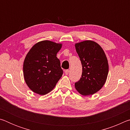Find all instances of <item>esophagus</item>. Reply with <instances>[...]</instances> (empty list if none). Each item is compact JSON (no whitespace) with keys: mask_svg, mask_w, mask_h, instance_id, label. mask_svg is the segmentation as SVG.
Here are the masks:
<instances>
[{"mask_svg":"<svg viewBox=\"0 0 130 130\" xmlns=\"http://www.w3.org/2000/svg\"><path fill=\"white\" fill-rule=\"evenodd\" d=\"M69 70H66L65 71V73L66 75H68V74H69Z\"/></svg>","mask_w":130,"mask_h":130,"instance_id":"esophagus-1","label":"esophagus"}]
</instances>
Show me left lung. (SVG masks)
Segmentation results:
<instances>
[{"instance_id":"8db88e82","label":"left lung","mask_w":130,"mask_h":130,"mask_svg":"<svg viewBox=\"0 0 130 130\" xmlns=\"http://www.w3.org/2000/svg\"><path fill=\"white\" fill-rule=\"evenodd\" d=\"M76 52L83 67L80 80L75 88L84 96L93 94L104 85L108 74L107 58L102 47L93 41H84L75 44Z\"/></svg>"}]
</instances>
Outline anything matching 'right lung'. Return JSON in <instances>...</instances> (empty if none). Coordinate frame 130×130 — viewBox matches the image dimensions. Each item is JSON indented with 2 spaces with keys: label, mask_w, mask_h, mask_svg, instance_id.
<instances>
[{
  "label": "right lung",
  "mask_w": 130,
  "mask_h": 130,
  "mask_svg": "<svg viewBox=\"0 0 130 130\" xmlns=\"http://www.w3.org/2000/svg\"><path fill=\"white\" fill-rule=\"evenodd\" d=\"M61 47V43L45 40L35 44L28 52L23 62V76L32 92L45 95L56 87L63 74L56 57Z\"/></svg>",
  "instance_id": "right-lung-1"
}]
</instances>
